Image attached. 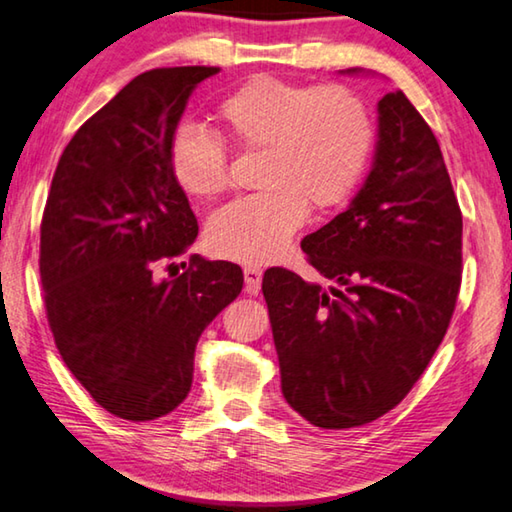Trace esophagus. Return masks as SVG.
Here are the masks:
<instances>
[{
	"label": "esophagus",
	"mask_w": 512,
	"mask_h": 512,
	"mask_svg": "<svg viewBox=\"0 0 512 512\" xmlns=\"http://www.w3.org/2000/svg\"><path fill=\"white\" fill-rule=\"evenodd\" d=\"M245 290L249 295H258V290H261V283H263V270L256 265H247L245 270Z\"/></svg>",
	"instance_id": "34e87169"
}]
</instances>
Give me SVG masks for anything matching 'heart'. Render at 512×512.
<instances>
[{
    "instance_id": "heart-1",
    "label": "heart",
    "mask_w": 512,
    "mask_h": 512,
    "mask_svg": "<svg viewBox=\"0 0 512 512\" xmlns=\"http://www.w3.org/2000/svg\"><path fill=\"white\" fill-rule=\"evenodd\" d=\"M224 138L261 156L254 197L233 201L206 226L211 254L263 265L286 254L308 211H331L356 188L370 161V108L347 86H306L254 77L217 104ZM179 186L197 199L229 188V154L220 136L183 127L172 145Z\"/></svg>"
}]
</instances>
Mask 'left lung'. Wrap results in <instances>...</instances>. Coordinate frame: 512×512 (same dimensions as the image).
I'll list each match as a JSON object with an SVG mask.
<instances>
[{
  "instance_id": "obj_1",
  "label": "left lung",
  "mask_w": 512,
  "mask_h": 512,
  "mask_svg": "<svg viewBox=\"0 0 512 512\" xmlns=\"http://www.w3.org/2000/svg\"><path fill=\"white\" fill-rule=\"evenodd\" d=\"M301 249L329 290L286 267L263 276L283 397L320 429L379 420L424 374L463 279V213L445 158L401 90L379 102L363 188Z\"/></svg>"
}]
</instances>
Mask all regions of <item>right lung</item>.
I'll use <instances>...</instances> for the list:
<instances>
[{"mask_svg": "<svg viewBox=\"0 0 512 512\" xmlns=\"http://www.w3.org/2000/svg\"><path fill=\"white\" fill-rule=\"evenodd\" d=\"M217 72L138 74L67 142L47 195L38 263L49 329L67 370L122 420H156L188 397L199 335L245 281L236 263L197 254L174 279H154L197 238L172 145L192 90Z\"/></svg>", "mask_w": 512, "mask_h": 512, "instance_id": "1", "label": "right lung"}]
</instances>
